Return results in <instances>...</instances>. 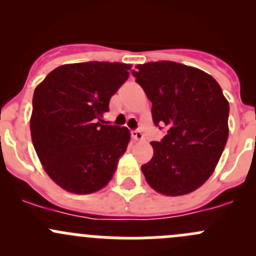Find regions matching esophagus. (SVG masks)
<instances>
[{
	"label": "esophagus",
	"mask_w": 256,
	"mask_h": 256,
	"mask_svg": "<svg viewBox=\"0 0 256 256\" xmlns=\"http://www.w3.org/2000/svg\"><path fill=\"white\" fill-rule=\"evenodd\" d=\"M131 136H132L134 140H136V141H142L144 138V134L141 132V131H138V130L132 131V132H131Z\"/></svg>",
	"instance_id": "esophagus-1"
}]
</instances>
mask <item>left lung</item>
Listing matches in <instances>:
<instances>
[{"mask_svg": "<svg viewBox=\"0 0 256 256\" xmlns=\"http://www.w3.org/2000/svg\"><path fill=\"white\" fill-rule=\"evenodd\" d=\"M152 102L154 125L167 135L152 141L154 157L141 166L147 183L164 196L188 194L216 170L229 135V102L216 80L176 62L136 66L132 72Z\"/></svg>", "mask_w": 256, "mask_h": 256, "instance_id": "obj_1", "label": "left lung"}]
</instances>
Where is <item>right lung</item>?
<instances>
[{"label":"right lung","instance_id":"add662e5","mask_svg":"<svg viewBox=\"0 0 256 256\" xmlns=\"http://www.w3.org/2000/svg\"><path fill=\"white\" fill-rule=\"evenodd\" d=\"M130 69V64L110 62L64 64L36 88L33 146L48 176L66 192H98L115 174L130 131L102 125L100 118Z\"/></svg>","mask_w":256,"mask_h":256}]
</instances>
